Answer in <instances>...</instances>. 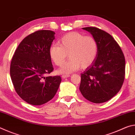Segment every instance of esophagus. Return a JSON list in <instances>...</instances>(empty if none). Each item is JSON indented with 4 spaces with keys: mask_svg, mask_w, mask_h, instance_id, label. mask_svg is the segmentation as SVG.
I'll return each instance as SVG.
<instances>
[{
    "mask_svg": "<svg viewBox=\"0 0 135 135\" xmlns=\"http://www.w3.org/2000/svg\"><path fill=\"white\" fill-rule=\"evenodd\" d=\"M70 77V75H62V77L63 79H65V78H67V77Z\"/></svg>",
    "mask_w": 135,
    "mask_h": 135,
    "instance_id": "1",
    "label": "esophagus"
}]
</instances>
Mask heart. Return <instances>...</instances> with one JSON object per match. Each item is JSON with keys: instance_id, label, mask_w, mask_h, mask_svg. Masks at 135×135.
<instances>
[{"instance_id": "1", "label": "heart", "mask_w": 135, "mask_h": 135, "mask_svg": "<svg viewBox=\"0 0 135 135\" xmlns=\"http://www.w3.org/2000/svg\"><path fill=\"white\" fill-rule=\"evenodd\" d=\"M98 54V43L93 36H84L78 32H70L60 38L58 43L51 45L49 54L55 64L62 65L68 56L70 59L58 70L60 74H70L80 67H90Z\"/></svg>"}]
</instances>
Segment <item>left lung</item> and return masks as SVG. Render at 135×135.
Returning <instances> with one entry per match:
<instances>
[{
	"instance_id": "obj_1",
	"label": "left lung",
	"mask_w": 135,
	"mask_h": 135,
	"mask_svg": "<svg viewBox=\"0 0 135 135\" xmlns=\"http://www.w3.org/2000/svg\"><path fill=\"white\" fill-rule=\"evenodd\" d=\"M98 43L97 58L81 74L79 89L82 95L93 103H103L119 92L125 76V58L112 36L97 27H84Z\"/></svg>"
}]
</instances>
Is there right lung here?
Listing matches in <instances>:
<instances>
[{"label":"right lung","mask_w":135,"mask_h":135,"mask_svg":"<svg viewBox=\"0 0 135 135\" xmlns=\"http://www.w3.org/2000/svg\"><path fill=\"white\" fill-rule=\"evenodd\" d=\"M55 34L44 30L27 36L18 45L11 61L10 75L16 92L33 105L51 100L61 82L59 76L45 77L54 70L49 50Z\"/></svg>","instance_id":"right-lung-1"}]
</instances>
